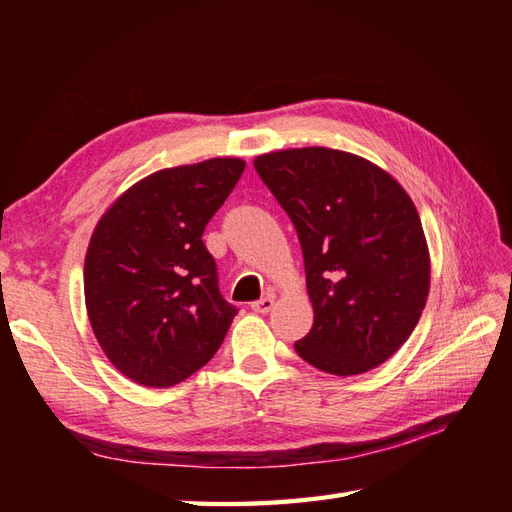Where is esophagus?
I'll use <instances>...</instances> for the list:
<instances>
[{
  "label": "esophagus",
  "instance_id": "34e87169",
  "mask_svg": "<svg viewBox=\"0 0 512 512\" xmlns=\"http://www.w3.org/2000/svg\"><path fill=\"white\" fill-rule=\"evenodd\" d=\"M273 306H275V297H273V295H266V297H262V299H257V301L250 303V308H253L255 312H262V314L273 310Z\"/></svg>",
  "mask_w": 512,
  "mask_h": 512
}]
</instances>
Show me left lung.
<instances>
[{
    "label": "left lung",
    "instance_id": "left-lung-1",
    "mask_svg": "<svg viewBox=\"0 0 512 512\" xmlns=\"http://www.w3.org/2000/svg\"><path fill=\"white\" fill-rule=\"evenodd\" d=\"M255 169L303 250L314 323L297 354L334 376L385 363L429 295L427 239L405 189L369 160L328 147L273 151Z\"/></svg>",
    "mask_w": 512,
    "mask_h": 512
}]
</instances>
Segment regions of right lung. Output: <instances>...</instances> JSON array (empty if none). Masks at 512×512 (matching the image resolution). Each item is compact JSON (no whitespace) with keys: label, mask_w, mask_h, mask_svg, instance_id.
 <instances>
[{"label":"right lung","mask_w":512,"mask_h":512,"mask_svg":"<svg viewBox=\"0 0 512 512\" xmlns=\"http://www.w3.org/2000/svg\"><path fill=\"white\" fill-rule=\"evenodd\" d=\"M244 167L211 158L151 173L94 228L88 317L107 358L138 385H178L220 350L237 308L222 297L202 233Z\"/></svg>","instance_id":"add662e5"}]
</instances>
